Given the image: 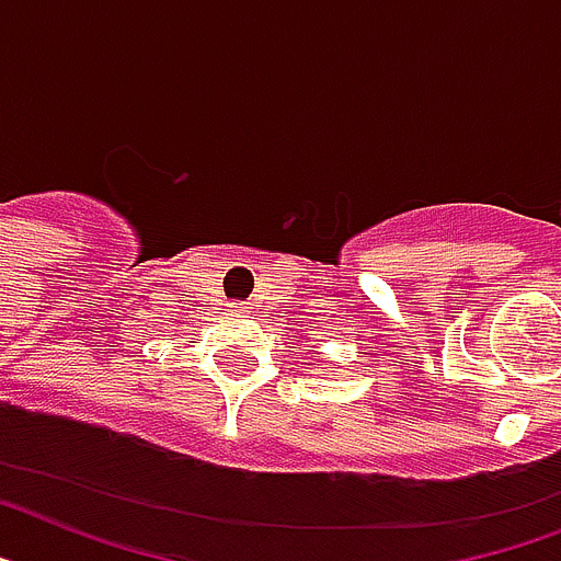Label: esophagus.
Instances as JSON below:
<instances>
[{
  "mask_svg": "<svg viewBox=\"0 0 561 561\" xmlns=\"http://www.w3.org/2000/svg\"><path fill=\"white\" fill-rule=\"evenodd\" d=\"M231 312H234V314H243V312H249V307H247V304H231Z\"/></svg>",
  "mask_w": 561,
  "mask_h": 561,
  "instance_id": "34e87169",
  "label": "esophagus"
}]
</instances>
